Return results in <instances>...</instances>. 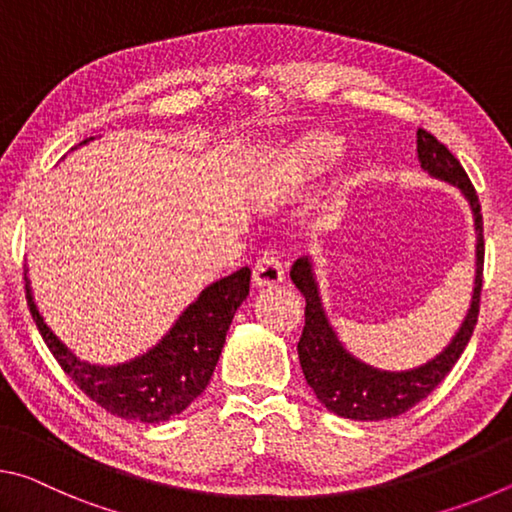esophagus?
I'll use <instances>...</instances> for the list:
<instances>
[{
  "label": "esophagus",
  "mask_w": 512,
  "mask_h": 512,
  "mask_svg": "<svg viewBox=\"0 0 512 512\" xmlns=\"http://www.w3.org/2000/svg\"><path fill=\"white\" fill-rule=\"evenodd\" d=\"M284 280V264L277 257L275 250H266V253L257 259L253 268V282L255 287H275Z\"/></svg>",
  "instance_id": "obj_1"
}]
</instances>
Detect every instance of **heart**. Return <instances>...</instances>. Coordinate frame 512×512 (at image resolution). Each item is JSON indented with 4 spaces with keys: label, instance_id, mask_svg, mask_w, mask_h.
I'll return each instance as SVG.
<instances>
[{
    "label": "heart",
    "instance_id": "obj_1",
    "mask_svg": "<svg viewBox=\"0 0 512 512\" xmlns=\"http://www.w3.org/2000/svg\"><path fill=\"white\" fill-rule=\"evenodd\" d=\"M343 142L334 133H311L293 151V164L305 173L325 171L341 158Z\"/></svg>",
    "mask_w": 512,
    "mask_h": 512
}]
</instances>
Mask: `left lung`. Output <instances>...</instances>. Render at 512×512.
<instances>
[{"label": "left lung", "mask_w": 512, "mask_h": 512, "mask_svg": "<svg viewBox=\"0 0 512 512\" xmlns=\"http://www.w3.org/2000/svg\"><path fill=\"white\" fill-rule=\"evenodd\" d=\"M418 158L424 171H429L433 178L452 183L463 192L474 214L476 228V275H474V293L470 309L458 329L452 343L438 354L436 359L424 363L420 368L388 372L368 366L343 348L339 336L329 325L325 316L323 302H320L318 284L314 277V266L309 257H300L291 266V280L298 291L305 296V329L298 341V357L302 372H305L307 384L314 388L320 402L341 418L350 420H388L413 409L422 402L440 381L447 377V372L454 368V363L461 357L465 345L470 343L476 320H479V302L483 287V216L476 189L467 178L461 162L454 158V153L443 142H438L431 133L420 128L418 131Z\"/></svg>", "instance_id": "obj_1"}]
</instances>
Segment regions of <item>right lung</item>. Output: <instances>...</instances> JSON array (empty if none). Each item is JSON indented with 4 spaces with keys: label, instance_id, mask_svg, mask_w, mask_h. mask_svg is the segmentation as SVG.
<instances>
[{
    "label": "right lung",
    "instance_id": "add662e5",
    "mask_svg": "<svg viewBox=\"0 0 512 512\" xmlns=\"http://www.w3.org/2000/svg\"><path fill=\"white\" fill-rule=\"evenodd\" d=\"M24 289L42 339L69 379L108 413L153 424L183 413L210 384L225 334L250 291V268H239L203 289L155 348L119 366H92L76 357L40 316L27 273Z\"/></svg>",
    "mask_w": 512,
    "mask_h": 512
}]
</instances>
